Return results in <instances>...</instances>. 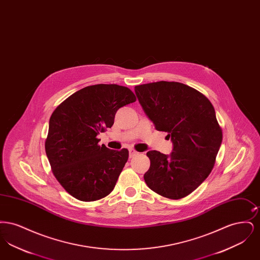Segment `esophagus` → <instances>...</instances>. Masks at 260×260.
Returning <instances> with one entry per match:
<instances>
[{
    "label": "esophagus",
    "mask_w": 260,
    "mask_h": 260,
    "mask_svg": "<svg viewBox=\"0 0 260 260\" xmlns=\"http://www.w3.org/2000/svg\"><path fill=\"white\" fill-rule=\"evenodd\" d=\"M137 154H138V152L136 151L135 149H129V158H133V157H135V156H136Z\"/></svg>",
    "instance_id": "obj_1"
}]
</instances>
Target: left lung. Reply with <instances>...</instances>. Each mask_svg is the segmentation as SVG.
I'll use <instances>...</instances> for the list:
<instances>
[{
    "instance_id": "1",
    "label": "left lung",
    "mask_w": 260,
    "mask_h": 260,
    "mask_svg": "<svg viewBox=\"0 0 260 260\" xmlns=\"http://www.w3.org/2000/svg\"><path fill=\"white\" fill-rule=\"evenodd\" d=\"M136 96L157 131L168 133L172 154L147 152L150 168L144 180L166 198H184L213 169L222 142L215 111L203 93L177 82H156L135 87Z\"/></svg>"
}]
</instances>
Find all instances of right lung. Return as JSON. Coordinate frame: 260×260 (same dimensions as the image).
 I'll return each mask as SVG.
<instances>
[{
	"label": "right lung",
	"mask_w": 260,
	"mask_h": 260,
	"mask_svg": "<svg viewBox=\"0 0 260 260\" xmlns=\"http://www.w3.org/2000/svg\"><path fill=\"white\" fill-rule=\"evenodd\" d=\"M136 100L128 87L99 84L76 91L51 114L46 154L53 175L74 198L91 202L111 193L128 151L99 145L96 136L111 127L116 112Z\"/></svg>",
	"instance_id": "obj_1"
}]
</instances>
